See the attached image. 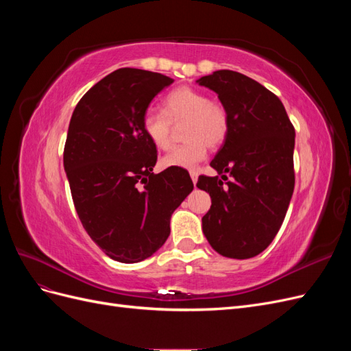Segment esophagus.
<instances>
[{"instance_id": "obj_1", "label": "esophagus", "mask_w": 351, "mask_h": 351, "mask_svg": "<svg viewBox=\"0 0 351 351\" xmlns=\"http://www.w3.org/2000/svg\"><path fill=\"white\" fill-rule=\"evenodd\" d=\"M190 177H192L193 184H196V182H197V173L196 171H190Z\"/></svg>"}]
</instances>
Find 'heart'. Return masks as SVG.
Masks as SVG:
<instances>
[{"instance_id":"1","label":"heart","mask_w":351,"mask_h":351,"mask_svg":"<svg viewBox=\"0 0 351 351\" xmlns=\"http://www.w3.org/2000/svg\"><path fill=\"white\" fill-rule=\"evenodd\" d=\"M184 123L186 145L176 147L161 159L165 168H195L204 161L206 146L215 149L228 134V114L224 105L210 101L202 90L182 86L169 92L162 111L149 110L143 115V132L159 151L171 146L173 125Z\"/></svg>"}]
</instances>
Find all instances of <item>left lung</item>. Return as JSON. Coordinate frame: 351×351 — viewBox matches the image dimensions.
<instances>
[{
  "mask_svg": "<svg viewBox=\"0 0 351 351\" xmlns=\"http://www.w3.org/2000/svg\"><path fill=\"white\" fill-rule=\"evenodd\" d=\"M197 83L214 90L228 114V134L210 161L226 182L200 176L196 184L212 200L202 230L222 256L249 259L272 243L289 209L294 127L277 95L241 73L218 70Z\"/></svg>",
  "mask_w": 351,
  "mask_h": 351,
  "instance_id": "1",
  "label": "left lung"
}]
</instances>
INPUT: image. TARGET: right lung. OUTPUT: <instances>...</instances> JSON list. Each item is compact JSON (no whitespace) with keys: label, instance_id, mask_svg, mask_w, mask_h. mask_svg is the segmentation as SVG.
<instances>
[{"label":"right lung","instance_id":"add662e5","mask_svg":"<svg viewBox=\"0 0 351 351\" xmlns=\"http://www.w3.org/2000/svg\"><path fill=\"white\" fill-rule=\"evenodd\" d=\"M174 80L119 69L83 95L73 111L64 169L83 228L114 261L136 263L162 246L173 212L193 190L186 169L154 174L156 147L143 132L151 101Z\"/></svg>","mask_w":351,"mask_h":351}]
</instances>
